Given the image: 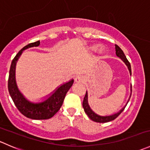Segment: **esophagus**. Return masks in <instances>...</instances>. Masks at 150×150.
Wrapping results in <instances>:
<instances>
[{"mask_svg":"<svg viewBox=\"0 0 150 150\" xmlns=\"http://www.w3.org/2000/svg\"><path fill=\"white\" fill-rule=\"evenodd\" d=\"M84 81H85V78L83 76H82V75H78V76H77L76 78H75V83H81V82H83Z\"/></svg>","mask_w":150,"mask_h":150,"instance_id":"34e87169","label":"esophagus"}]
</instances>
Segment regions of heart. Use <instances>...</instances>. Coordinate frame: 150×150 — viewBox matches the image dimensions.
Returning <instances> with one entry per match:
<instances>
[{"label": "heart", "mask_w": 150, "mask_h": 150, "mask_svg": "<svg viewBox=\"0 0 150 150\" xmlns=\"http://www.w3.org/2000/svg\"><path fill=\"white\" fill-rule=\"evenodd\" d=\"M97 48H98V52H99V54H102V53L104 52V46H99V47H98V46H96V45H95V46H92L91 47V48L93 50H96Z\"/></svg>", "instance_id": "heart-1"}]
</instances>
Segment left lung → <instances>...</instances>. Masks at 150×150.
<instances>
[{
  "label": "left lung",
  "instance_id": "obj_1",
  "mask_svg": "<svg viewBox=\"0 0 150 150\" xmlns=\"http://www.w3.org/2000/svg\"><path fill=\"white\" fill-rule=\"evenodd\" d=\"M115 51H116V55H117V57H120L122 61H123V62L126 64V66L128 67V70H129V72H130V75H131V64H130V62L128 61V59H127L126 57H125V54H124L123 51H122L121 48L117 46V45H115ZM131 91H132V86H131ZM131 95H130V97H129V99H128V102H129V99H130V98H131ZM128 102H127V104H128ZM125 106L124 107H122L120 111L117 112V113H115V114L112 115L100 116V115H99L96 114V113H95L94 112H93V110L91 109V107H89L88 103L87 91H86V95H85V96H84L83 102V107L85 112L86 113V115L88 116V117L91 119V120H92L93 121L96 122H110V121H112V120H115V119L116 117H118L119 115H120V113L123 111L124 109H125Z\"/></svg>",
  "mask_w": 150,
  "mask_h": 150
}]
</instances>
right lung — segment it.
<instances>
[{"label":"right lung","instance_id":"obj_1","mask_svg":"<svg viewBox=\"0 0 150 150\" xmlns=\"http://www.w3.org/2000/svg\"><path fill=\"white\" fill-rule=\"evenodd\" d=\"M39 45L40 40L27 45L18 52L16 57L12 60L8 76V88L13 103L22 115L33 120H46L52 117L59 110L64 102L66 93L73 84L74 80H71L69 82L60 86L43 102L33 103L28 100L19 91L16 86L15 79V68L16 62L24 50L31 47L38 46Z\"/></svg>","mask_w":150,"mask_h":150}]
</instances>
